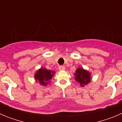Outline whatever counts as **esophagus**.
Listing matches in <instances>:
<instances>
[{
  "mask_svg": "<svg viewBox=\"0 0 122 122\" xmlns=\"http://www.w3.org/2000/svg\"><path fill=\"white\" fill-rule=\"evenodd\" d=\"M59 69L60 71H63L65 70V67L64 66H63V65H61V66H59Z\"/></svg>",
  "mask_w": 122,
  "mask_h": 122,
  "instance_id": "1",
  "label": "esophagus"
}]
</instances>
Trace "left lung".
<instances>
[{
    "label": "left lung",
    "instance_id": "obj_1",
    "mask_svg": "<svg viewBox=\"0 0 122 122\" xmlns=\"http://www.w3.org/2000/svg\"><path fill=\"white\" fill-rule=\"evenodd\" d=\"M90 73L81 68H78L74 74L75 80L80 84L81 86L87 85L90 82Z\"/></svg>",
    "mask_w": 122,
    "mask_h": 122
}]
</instances>
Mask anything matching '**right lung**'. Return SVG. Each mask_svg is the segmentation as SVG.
<instances>
[{
	"mask_svg": "<svg viewBox=\"0 0 122 122\" xmlns=\"http://www.w3.org/2000/svg\"><path fill=\"white\" fill-rule=\"evenodd\" d=\"M55 71L48 70L46 68H41L35 74V79L36 82H40L41 85L46 86L50 82L52 77L54 76Z\"/></svg>",
	"mask_w": 122,
	"mask_h": 122,
	"instance_id": "1",
	"label": "right lung"
}]
</instances>
